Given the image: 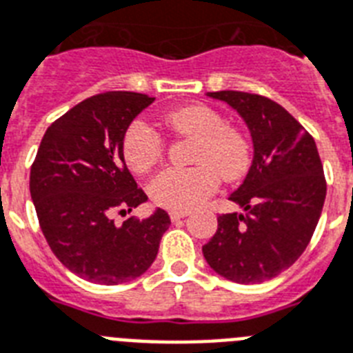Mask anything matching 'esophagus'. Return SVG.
I'll return each instance as SVG.
<instances>
[{
	"label": "esophagus",
	"instance_id": "34e87169",
	"mask_svg": "<svg viewBox=\"0 0 353 353\" xmlns=\"http://www.w3.org/2000/svg\"><path fill=\"white\" fill-rule=\"evenodd\" d=\"M188 214H190L188 210H170V219L172 221H179V219L186 217Z\"/></svg>",
	"mask_w": 353,
	"mask_h": 353
}]
</instances>
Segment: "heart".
<instances>
[{"label":"heart","mask_w":353,"mask_h":353,"mask_svg":"<svg viewBox=\"0 0 353 353\" xmlns=\"http://www.w3.org/2000/svg\"><path fill=\"white\" fill-rule=\"evenodd\" d=\"M161 123L177 134L196 137L190 168H167L148 183V196L168 210H190L217 188V179L234 181L250 165V147L241 132L205 105L168 110ZM163 141L148 123L136 119L121 137L123 161L134 174H145L161 157Z\"/></svg>","instance_id":"b5f03b06"}]
</instances>
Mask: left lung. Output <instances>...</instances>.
Returning a JSON list of instances; mask_svg holds the SVG:
<instances>
[{"label":"left lung","mask_w":353,"mask_h":353,"mask_svg":"<svg viewBox=\"0 0 353 353\" xmlns=\"http://www.w3.org/2000/svg\"><path fill=\"white\" fill-rule=\"evenodd\" d=\"M206 96L243 117L254 159L228 197L245 212L217 217V232L203 256L225 279L256 285L294 265L310 243L326 197L323 163L314 137L276 101L237 90Z\"/></svg>","instance_id":"obj_1"}]
</instances>
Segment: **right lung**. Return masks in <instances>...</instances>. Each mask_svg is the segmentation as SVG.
I'll list each match as a JSON object with an SVG mask.
<instances>
[{
    "mask_svg": "<svg viewBox=\"0 0 353 353\" xmlns=\"http://www.w3.org/2000/svg\"><path fill=\"white\" fill-rule=\"evenodd\" d=\"M154 101L137 92L88 97L50 125L30 168V196L54 256L97 285H121L150 268L168 230L165 210L127 216L148 199L123 161L121 137Z\"/></svg>",
    "mask_w": 353,
    "mask_h": 353,
    "instance_id": "obj_1",
    "label": "right lung"
}]
</instances>
